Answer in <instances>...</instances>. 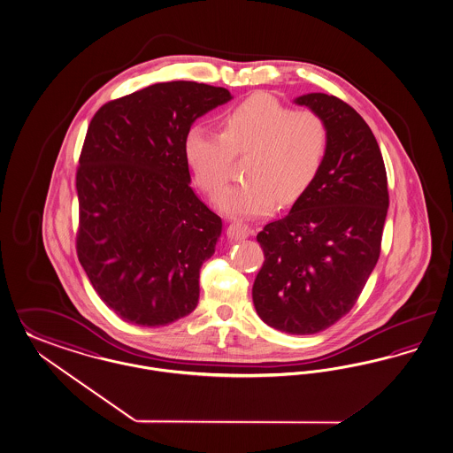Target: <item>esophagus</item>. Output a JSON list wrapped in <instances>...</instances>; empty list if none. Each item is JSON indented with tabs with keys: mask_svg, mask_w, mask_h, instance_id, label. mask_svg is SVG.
Returning a JSON list of instances; mask_svg holds the SVG:
<instances>
[{
	"mask_svg": "<svg viewBox=\"0 0 453 453\" xmlns=\"http://www.w3.org/2000/svg\"><path fill=\"white\" fill-rule=\"evenodd\" d=\"M250 234V227L248 224H244L242 220H233L227 227V235L234 241H241L246 239Z\"/></svg>",
	"mask_w": 453,
	"mask_h": 453,
	"instance_id": "obj_1",
	"label": "esophagus"
}]
</instances>
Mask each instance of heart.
<instances>
[{"mask_svg": "<svg viewBox=\"0 0 453 453\" xmlns=\"http://www.w3.org/2000/svg\"><path fill=\"white\" fill-rule=\"evenodd\" d=\"M220 134L192 128L184 156L197 186L216 199L226 188L234 156L244 158L246 180L227 188L219 207L233 216H267L281 201L296 203L311 188L328 154L325 120L295 111L267 94H256L220 117Z\"/></svg>", "mask_w": 453, "mask_h": 453, "instance_id": "heart-1", "label": "heart"}]
</instances>
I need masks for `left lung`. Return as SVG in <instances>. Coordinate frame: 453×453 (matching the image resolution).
Masks as SVG:
<instances>
[{
	"label": "left lung",
	"instance_id": "obj_1",
	"mask_svg": "<svg viewBox=\"0 0 453 453\" xmlns=\"http://www.w3.org/2000/svg\"><path fill=\"white\" fill-rule=\"evenodd\" d=\"M328 127V154L289 214L257 234L265 252L252 301L267 326L314 334L351 311L376 265L388 211L385 162L372 128L334 95L295 100Z\"/></svg>",
	"mask_w": 453,
	"mask_h": 453
}]
</instances>
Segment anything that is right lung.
<instances>
[{
	"mask_svg": "<svg viewBox=\"0 0 453 453\" xmlns=\"http://www.w3.org/2000/svg\"><path fill=\"white\" fill-rule=\"evenodd\" d=\"M233 96L156 83L100 107L77 169V254L96 295L127 323L165 326L199 301L201 265L222 220L190 188V125Z\"/></svg>",
	"mask_w": 453,
	"mask_h": 453,
	"instance_id": "1",
	"label": "right lung"
}]
</instances>
